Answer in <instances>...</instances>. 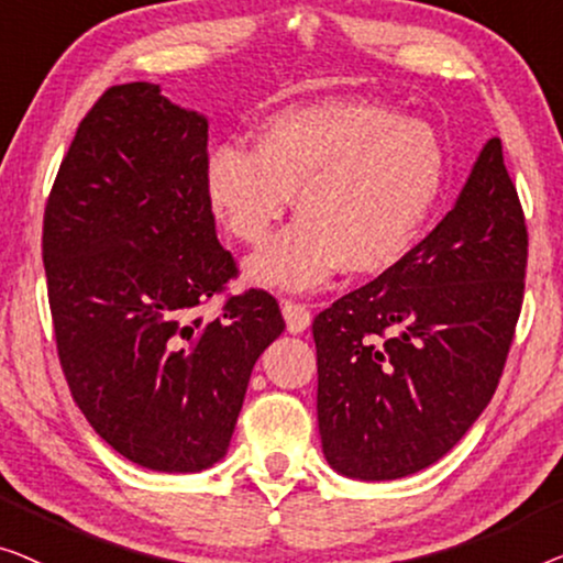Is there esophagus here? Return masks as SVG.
I'll return each instance as SVG.
<instances>
[{"label":"esophagus","mask_w":563,"mask_h":563,"mask_svg":"<svg viewBox=\"0 0 563 563\" xmlns=\"http://www.w3.org/2000/svg\"><path fill=\"white\" fill-rule=\"evenodd\" d=\"M283 316L290 334H300V331L311 327V311H308L306 303H298V300H283Z\"/></svg>","instance_id":"obj_1"}]
</instances>
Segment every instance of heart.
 <instances>
[{
	"label": "heart",
	"mask_w": 563,
	"mask_h": 563,
	"mask_svg": "<svg viewBox=\"0 0 563 563\" xmlns=\"http://www.w3.org/2000/svg\"><path fill=\"white\" fill-rule=\"evenodd\" d=\"M446 163L429 122L336 99L267 117L252 150H213L203 191L227 234L250 247L271 236L292 194L298 219L250 257L247 275L311 290L336 271L375 278L398 267L431 224Z\"/></svg>",
	"instance_id": "b5f03b06"
}]
</instances>
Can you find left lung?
Wrapping results in <instances>:
<instances>
[{
  "mask_svg": "<svg viewBox=\"0 0 563 563\" xmlns=\"http://www.w3.org/2000/svg\"><path fill=\"white\" fill-rule=\"evenodd\" d=\"M526 265V213L493 137L437 229L313 319L319 431L336 472L408 477L470 431L503 377Z\"/></svg>",
  "mask_w": 563,
  "mask_h": 563,
  "instance_id": "1",
  "label": "left lung"
}]
</instances>
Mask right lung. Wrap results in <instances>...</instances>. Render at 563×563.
<instances>
[{
  "label": "right lung",
  "instance_id": "right-lung-1",
  "mask_svg": "<svg viewBox=\"0 0 563 563\" xmlns=\"http://www.w3.org/2000/svg\"><path fill=\"white\" fill-rule=\"evenodd\" d=\"M209 122L147 81L107 89L78 124L43 219L55 346L86 421L155 472H199L232 441L252 367L283 334L236 278L203 191Z\"/></svg>",
  "mask_w": 563,
  "mask_h": 563
}]
</instances>
